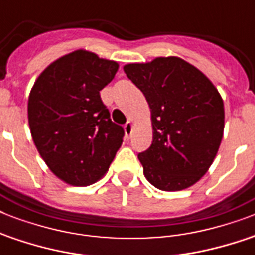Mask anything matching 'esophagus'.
Listing matches in <instances>:
<instances>
[{
    "label": "esophagus",
    "instance_id": "1",
    "mask_svg": "<svg viewBox=\"0 0 255 255\" xmlns=\"http://www.w3.org/2000/svg\"><path fill=\"white\" fill-rule=\"evenodd\" d=\"M133 131V123L132 122H127L126 126H124V133H126V137H129Z\"/></svg>",
    "mask_w": 255,
    "mask_h": 255
}]
</instances>
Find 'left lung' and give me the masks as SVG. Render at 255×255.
<instances>
[{
	"label": "left lung",
	"instance_id": "1",
	"mask_svg": "<svg viewBox=\"0 0 255 255\" xmlns=\"http://www.w3.org/2000/svg\"><path fill=\"white\" fill-rule=\"evenodd\" d=\"M151 108L153 139L139 153L144 176L165 192L189 188L208 172L221 144L224 100L205 74L178 57L123 67Z\"/></svg>",
	"mask_w": 255,
	"mask_h": 255
}]
</instances>
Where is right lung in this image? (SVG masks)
Returning <instances> with one entry per match:
<instances>
[{
    "instance_id": "1",
    "label": "right lung",
    "mask_w": 255,
    "mask_h": 255,
    "mask_svg": "<svg viewBox=\"0 0 255 255\" xmlns=\"http://www.w3.org/2000/svg\"><path fill=\"white\" fill-rule=\"evenodd\" d=\"M118 69V62L75 50L47 66L30 91L34 144L49 169L70 185L100 180L123 143V127L112 123L99 94Z\"/></svg>"
}]
</instances>
